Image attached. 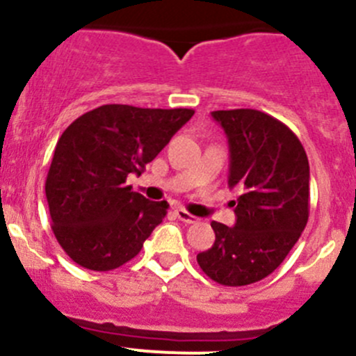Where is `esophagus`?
<instances>
[{"instance_id": "34e87169", "label": "esophagus", "mask_w": 356, "mask_h": 356, "mask_svg": "<svg viewBox=\"0 0 356 356\" xmlns=\"http://www.w3.org/2000/svg\"><path fill=\"white\" fill-rule=\"evenodd\" d=\"M175 215H177L179 220L184 222V224H196V222H198V218H196L195 215L189 213V211H186L184 208H177V210H175Z\"/></svg>"}]
</instances>
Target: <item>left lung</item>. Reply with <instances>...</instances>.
I'll list each match as a JSON object with an SVG mask.
<instances>
[{
	"label": "left lung",
	"mask_w": 356,
	"mask_h": 356,
	"mask_svg": "<svg viewBox=\"0 0 356 356\" xmlns=\"http://www.w3.org/2000/svg\"><path fill=\"white\" fill-rule=\"evenodd\" d=\"M229 143L234 227L211 222L215 243L198 253L201 270L224 286L270 275L296 245L310 211V167L303 145L277 118L251 108L217 110Z\"/></svg>",
	"instance_id": "8db88e82"
}]
</instances>
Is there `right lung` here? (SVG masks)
I'll use <instances>...</instances> for the list:
<instances>
[{"mask_svg":"<svg viewBox=\"0 0 356 356\" xmlns=\"http://www.w3.org/2000/svg\"><path fill=\"white\" fill-rule=\"evenodd\" d=\"M195 115L189 108L103 105L63 131L46 177L51 229L81 267L113 270L141 251L167 215V201H149L125 186Z\"/></svg>","mask_w":356,"mask_h":356,"instance_id":"right-lung-1","label":"right lung"}]
</instances>
